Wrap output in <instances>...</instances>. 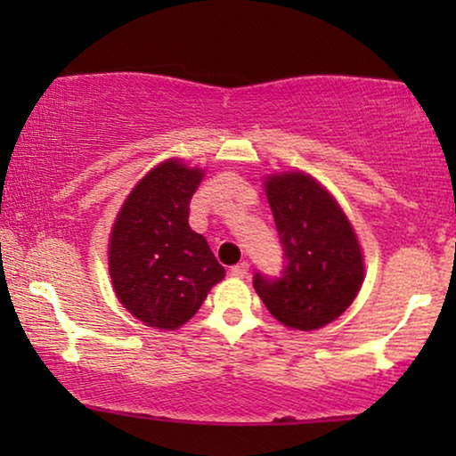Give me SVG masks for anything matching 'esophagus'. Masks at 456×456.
<instances>
[{
  "mask_svg": "<svg viewBox=\"0 0 456 456\" xmlns=\"http://www.w3.org/2000/svg\"><path fill=\"white\" fill-rule=\"evenodd\" d=\"M230 273H232L234 278H245L248 273V261H240V264H236L230 267Z\"/></svg>",
  "mask_w": 456,
  "mask_h": 456,
  "instance_id": "obj_1",
  "label": "esophagus"
}]
</instances>
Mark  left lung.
<instances>
[{"label": "left lung", "instance_id": "1", "mask_svg": "<svg viewBox=\"0 0 456 456\" xmlns=\"http://www.w3.org/2000/svg\"><path fill=\"white\" fill-rule=\"evenodd\" d=\"M284 251L280 276L257 272L253 286L284 326L317 330L345 314L363 284V257L346 216L307 174L265 180Z\"/></svg>", "mask_w": 456, "mask_h": 456}]
</instances>
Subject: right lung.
I'll return each instance as SVG.
<instances>
[{"label": "right lung", "mask_w": 456, "mask_h": 456, "mask_svg": "<svg viewBox=\"0 0 456 456\" xmlns=\"http://www.w3.org/2000/svg\"><path fill=\"white\" fill-rule=\"evenodd\" d=\"M203 174L166 161L130 192L110 240V276L120 303L145 326L176 330L224 278L208 240L189 226Z\"/></svg>", "instance_id": "obj_1"}]
</instances>
